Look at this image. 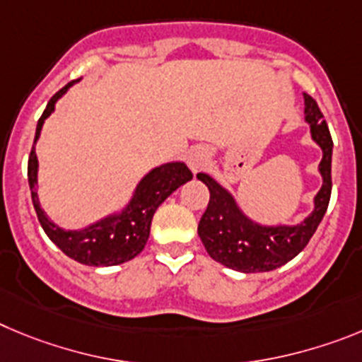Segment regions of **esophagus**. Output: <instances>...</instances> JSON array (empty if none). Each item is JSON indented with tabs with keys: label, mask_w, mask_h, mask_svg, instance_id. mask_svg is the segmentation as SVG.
Instances as JSON below:
<instances>
[{
	"label": "esophagus",
	"mask_w": 362,
	"mask_h": 362,
	"mask_svg": "<svg viewBox=\"0 0 362 362\" xmlns=\"http://www.w3.org/2000/svg\"><path fill=\"white\" fill-rule=\"evenodd\" d=\"M209 162V153L205 151L204 148H197L193 149V151L189 153L187 157V164L189 168H191V171L193 173H198V171H202V169L205 168V164Z\"/></svg>",
	"instance_id": "1"
}]
</instances>
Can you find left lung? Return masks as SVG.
Masks as SVG:
<instances>
[{"instance_id": "8db88e82", "label": "left lung", "mask_w": 362, "mask_h": 362, "mask_svg": "<svg viewBox=\"0 0 362 362\" xmlns=\"http://www.w3.org/2000/svg\"><path fill=\"white\" fill-rule=\"evenodd\" d=\"M305 95V120L310 124L312 141L321 148L323 158L319 173L323 185L314 197V211L298 226H262L250 220L233 194L213 177L198 173V180L209 189L207 209L198 223V236L205 250L221 265L240 272H269L285 265L301 252L327 213L332 194V142L327 120L317 103L308 93Z\"/></svg>"}]
</instances>
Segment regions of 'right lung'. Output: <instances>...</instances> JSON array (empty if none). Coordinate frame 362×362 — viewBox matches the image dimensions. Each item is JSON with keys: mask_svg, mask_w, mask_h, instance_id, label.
<instances>
[{"mask_svg": "<svg viewBox=\"0 0 362 362\" xmlns=\"http://www.w3.org/2000/svg\"><path fill=\"white\" fill-rule=\"evenodd\" d=\"M76 83L77 81H71L66 86L61 88L59 92L48 100L43 115L37 120L34 146H32L30 157H28V185H30L32 204H34L37 220L47 236L66 254L68 258L90 267L120 265V263L129 262V259L135 258L136 254L142 252L149 238L153 214L158 209V205L173 191H177L180 185L191 180L193 173L189 171L184 162L162 164L151 169L136 184L132 200L119 213L110 214V216L103 218V220L95 221V223L81 230H64L63 227L55 226L54 221L48 220V216L39 205L35 142L41 135L45 119H48L55 110V103L68 92V88L74 86Z\"/></svg>", "mask_w": 362, "mask_h": 362, "instance_id": "add662e5", "label": "right lung"}]
</instances>
